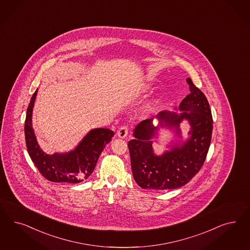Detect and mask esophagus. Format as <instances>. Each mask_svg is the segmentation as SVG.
<instances>
[{
    "instance_id": "34e87169",
    "label": "esophagus",
    "mask_w": 250,
    "mask_h": 250,
    "mask_svg": "<svg viewBox=\"0 0 250 250\" xmlns=\"http://www.w3.org/2000/svg\"><path fill=\"white\" fill-rule=\"evenodd\" d=\"M128 130H129V129H128V127H127V126H122V127H121L120 129L118 130V132H117L118 137H127V135H128Z\"/></svg>"
}]
</instances>
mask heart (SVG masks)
<instances>
[{"mask_svg": "<svg viewBox=\"0 0 250 250\" xmlns=\"http://www.w3.org/2000/svg\"><path fill=\"white\" fill-rule=\"evenodd\" d=\"M153 90V84L151 83H145L141 87H140V93L141 94H149L151 93ZM154 103H157V102H154ZM156 104H153V105H155Z\"/></svg>", "mask_w": 250, "mask_h": 250, "instance_id": "heart-1", "label": "heart"}]
</instances>
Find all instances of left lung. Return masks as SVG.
<instances>
[{
	"label": "left lung",
	"instance_id": "8db88e82",
	"mask_svg": "<svg viewBox=\"0 0 250 250\" xmlns=\"http://www.w3.org/2000/svg\"><path fill=\"white\" fill-rule=\"evenodd\" d=\"M187 82L190 94L182 100L178 109L161 111L153 119L141 121L133 130L134 139L128 143L132 175L143 188L156 190L178 188L185 185L200 171L209 151L212 117L209 102L204 94L194 85L190 78ZM187 120L191 126L189 138L182 140L180 123ZM160 127L175 130L181 140L171 142L170 149L158 156L154 153L152 139Z\"/></svg>",
	"mask_w": 250,
	"mask_h": 250
}]
</instances>
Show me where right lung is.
<instances>
[{
	"instance_id": "obj_1",
	"label": "right lung",
	"mask_w": 250,
	"mask_h": 250,
	"mask_svg": "<svg viewBox=\"0 0 250 250\" xmlns=\"http://www.w3.org/2000/svg\"><path fill=\"white\" fill-rule=\"evenodd\" d=\"M37 94L38 89L31 97L24 123L25 144L31 160L41 175L49 181L75 184L87 179L114 132L104 128L91 129L72 151L48 154L42 151L32 127L33 107Z\"/></svg>"
}]
</instances>
